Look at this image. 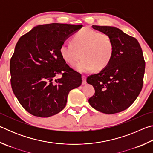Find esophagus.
Masks as SVG:
<instances>
[{"instance_id":"obj_1","label":"esophagus","mask_w":153,"mask_h":153,"mask_svg":"<svg viewBox=\"0 0 153 153\" xmlns=\"http://www.w3.org/2000/svg\"><path fill=\"white\" fill-rule=\"evenodd\" d=\"M82 84H86V76H82Z\"/></svg>"}]
</instances>
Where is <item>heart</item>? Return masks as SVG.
I'll list each match as a JSON object with an SVG mask.
<instances>
[{"label": "heart", "instance_id": "heart-1", "mask_svg": "<svg viewBox=\"0 0 153 153\" xmlns=\"http://www.w3.org/2000/svg\"><path fill=\"white\" fill-rule=\"evenodd\" d=\"M113 38L107 33H100L88 27L79 30L72 38L71 44L63 43L59 48L61 57L79 73L87 74L94 69L98 71L107 67L114 54Z\"/></svg>", "mask_w": 153, "mask_h": 153}]
</instances>
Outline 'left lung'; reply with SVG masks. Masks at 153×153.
<instances>
[{
  "instance_id": "8db88e82",
  "label": "left lung",
  "mask_w": 153,
  "mask_h": 153,
  "mask_svg": "<svg viewBox=\"0 0 153 153\" xmlns=\"http://www.w3.org/2000/svg\"><path fill=\"white\" fill-rule=\"evenodd\" d=\"M92 27L111 36L115 48L108 65L87 77L95 90L88 102L103 113H120L132 105L143 86L145 61L141 46L135 38L117 27L95 25Z\"/></svg>"
}]
</instances>
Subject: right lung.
Instances as JSON below:
<instances>
[{"mask_svg": "<svg viewBox=\"0 0 153 153\" xmlns=\"http://www.w3.org/2000/svg\"><path fill=\"white\" fill-rule=\"evenodd\" d=\"M82 25H40L21 37L10 61L11 84L21 105L32 115L48 117L66 106L67 96L82 84L81 74L61 57L59 48ZM61 74V79L53 80Z\"/></svg>", "mask_w": 153, "mask_h": 153, "instance_id": "1", "label": "right lung"}]
</instances>
